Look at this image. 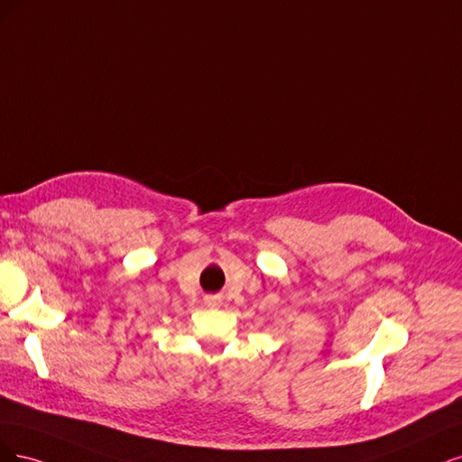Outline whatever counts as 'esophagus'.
I'll return each instance as SVG.
<instances>
[{
  "mask_svg": "<svg viewBox=\"0 0 462 462\" xmlns=\"http://www.w3.org/2000/svg\"><path fill=\"white\" fill-rule=\"evenodd\" d=\"M205 303L207 305H209V307H217L220 301H218V297H207V300H205Z\"/></svg>",
  "mask_w": 462,
  "mask_h": 462,
  "instance_id": "esophagus-1",
  "label": "esophagus"
}]
</instances>
